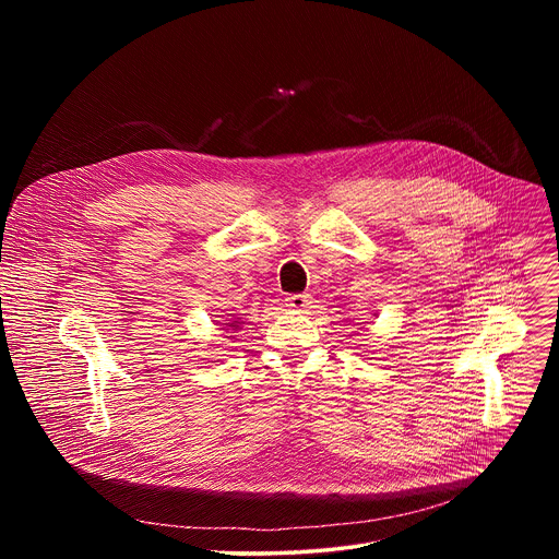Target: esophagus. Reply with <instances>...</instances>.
Instances as JSON below:
<instances>
[{
	"mask_svg": "<svg viewBox=\"0 0 559 559\" xmlns=\"http://www.w3.org/2000/svg\"><path fill=\"white\" fill-rule=\"evenodd\" d=\"M287 307H292L296 311H305L309 307V296L307 294H292V296H287Z\"/></svg>",
	"mask_w": 559,
	"mask_h": 559,
	"instance_id": "obj_1",
	"label": "esophagus"
}]
</instances>
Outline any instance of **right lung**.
<instances>
[{
  "label": "right lung",
  "mask_w": 559,
  "mask_h": 559,
  "mask_svg": "<svg viewBox=\"0 0 559 559\" xmlns=\"http://www.w3.org/2000/svg\"><path fill=\"white\" fill-rule=\"evenodd\" d=\"M225 328H229V330H238V325H241V321H229V323H223Z\"/></svg>",
  "instance_id": "add662e5"
}]
</instances>
